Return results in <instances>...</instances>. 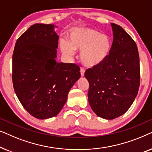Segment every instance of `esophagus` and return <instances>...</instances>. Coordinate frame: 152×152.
Masks as SVG:
<instances>
[{"label":"esophagus","mask_w":152,"mask_h":152,"mask_svg":"<svg viewBox=\"0 0 152 152\" xmlns=\"http://www.w3.org/2000/svg\"><path fill=\"white\" fill-rule=\"evenodd\" d=\"M84 72H85V70L84 68H80V73H81V76L83 77L84 76Z\"/></svg>","instance_id":"obj_1"}]
</instances>
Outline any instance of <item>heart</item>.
Wrapping results in <instances>:
<instances>
[{
  "mask_svg": "<svg viewBox=\"0 0 152 152\" xmlns=\"http://www.w3.org/2000/svg\"><path fill=\"white\" fill-rule=\"evenodd\" d=\"M61 50L64 55L72 57L75 50H81L80 59L85 66L94 67L102 63L109 56L111 48V39L89 28H75L70 32L69 43L62 41Z\"/></svg>",
  "mask_w": 152,
  "mask_h": 152,
  "instance_id": "heart-1",
  "label": "heart"
}]
</instances>
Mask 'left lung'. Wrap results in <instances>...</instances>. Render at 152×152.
<instances>
[{"label":"left lung","mask_w":152,"mask_h":152,"mask_svg":"<svg viewBox=\"0 0 152 152\" xmlns=\"http://www.w3.org/2000/svg\"><path fill=\"white\" fill-rule=\"evenodd\" d=\"M111 25L113 40L109 56L84 74L89 82V104L97 115L107 120L127 111L138 94L140 79L136 43L122 27Z\"/></svg>","instance_id":"8db88e82"}]
</instances>
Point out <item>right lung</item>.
<instances>
[{"label": "right lung", "instance_id": "right-lung-1", "mask_svg": "<svg viewBox=\"0 0 152 152\" xmlns=\"http://www.w3.org/2000/svg\"><path fill=\"white\" fill-rule=\"evenodd\" d=\"M54 28L32 25L17 39L12 56L14 91L24 109L38 119L59 113L81 76L77 64L56 61L59 36Z\"/></svg>", "mask_w": 152, "mask_h": 152}]
</instances>
